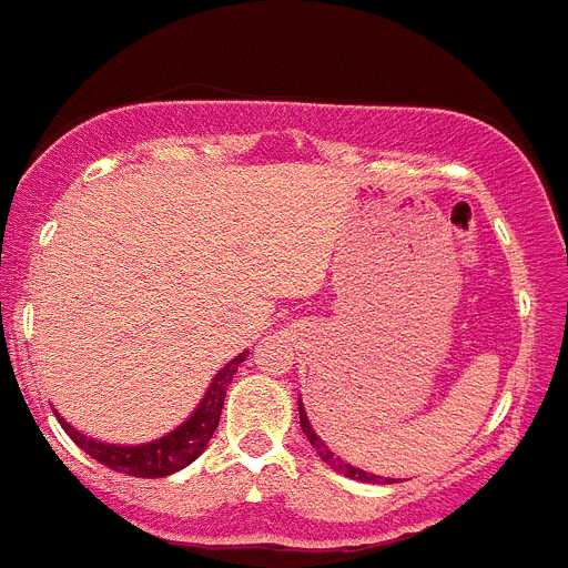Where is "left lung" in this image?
<instances>
[{
	"label": "left lung",
	"instance_id": "obj_1",
	"mask_svg": "<svg viewBox=\"0 0 568 568\" xmlns=\"http://www.w3.org/2000/svg\"><path fill=\"white\" fill-rule=\"evenodd\" d=\"M298 418H302V429H304V435H307V442L313 444V449H316L318 458H322V462L331 464V467H334V470L345 473V476H348V479H359V481H379V476H372V473H363V470H359V467H351V464H345V462H342V458H336L334 453H331V449H327L325 444H322V438H318V435L313 433L311 420H307V415H304L302 400H298Z\"/></svg>",
	"mask_w": 568,
	"mask_h": 568
}]
</instances>
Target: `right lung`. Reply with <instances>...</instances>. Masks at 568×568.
<instances>
[{
  "label": "right lung",
  "instance_id": "add662e5",
  "mask_svg": "<svg viewBox=\"0 0 568 568\" xmlns=\"http://www.w3.org/2000/svg\"><path fill=\"white\" fill-rule=\"evenodd\" d=\"M246 359V354L234 357L232 363L223 368V372L214 377V383L205 392L200 409L191 415L180 429H173L171 435L159 438L153 444H142V447H115V444H101L92 442L87 435H81L78 429L65 424L60 418L69 438L81 449H87L89 456L101 462L110 470L126 473V476H139V479H159V476H171V473L189 467L205 447H209L211 435L220 424V412H223V400H226V386L232 383V374L237 372V365Z\"/></svg>",
  "mask_w": 568,
  "mask_h": 568
}]
</instances>
